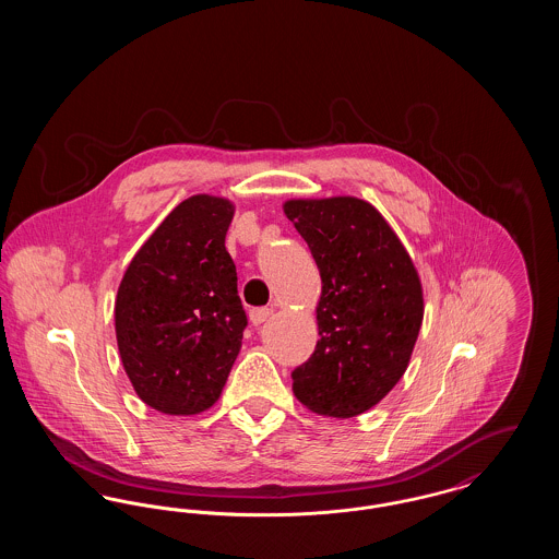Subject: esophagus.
<instances>
[{
    "mask_svg": "<svg viewBox=\"0 0 559 559\" xmlns=\"http://www.w3.org/2000/svg\"><path fill=\"white\" fill-rule=\"evenodd\" d=\"M272 308H253L251 312H249V320L258 326V324H262V322H266L270 317H272Z\"/></svg>",
    "mask_w": 559,
    "mask_h": 559,
    "instance_id": "34e87169",
    "label": "esophagus"
}]
</instances>
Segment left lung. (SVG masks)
<instances>
[{
    "instance_id": "8db88e82",
    "label": "left lung",
    "mask_w": 559,
    "mask_h": 559,
    "mask_svg": "<svg viewBox=\"0 0 559 559\" xmlns=\"http://www.w3.org/2000/svg\"><path fill=\"white\" fill-rule=\"evenodd\" d=\"M320 270L319 344L293 394L324 417L369 411L406 371L424 320L419 274L396 233L356 197L285 203Z\"/></svg>"
}]
</instances>
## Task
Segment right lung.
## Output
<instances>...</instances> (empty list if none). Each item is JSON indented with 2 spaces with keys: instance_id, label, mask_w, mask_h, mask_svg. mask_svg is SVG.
Segmentation results:
<instances>
[{
  "instance_id": "1",
  "label": "right lung",
  "mask_w": 559,
  "mask_h": 559,
  "mask_svg": "<svg viewBox=\"0 0 559 559\" xmlns=\"http://www.w3.org/2000/svg\"><path fill=\"white\" fill-rule=\"evenodd\" d=\"M235 205L194 194L133 255L115 301V331L135 394L165 415H197L219 399L247 314L224 247Z\"/></svg>"
}]
</instances>
